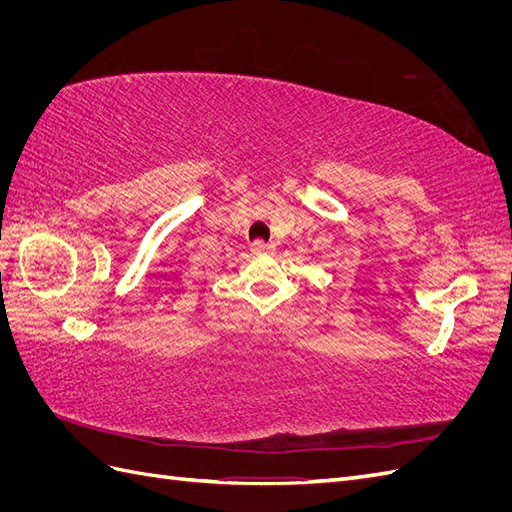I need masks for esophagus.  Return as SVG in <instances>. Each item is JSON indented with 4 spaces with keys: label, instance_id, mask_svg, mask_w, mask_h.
<instances>
[{
    "label": "esophagus",
    "instance_id": "obj_1",
    "mask_svg": "<svg viewBox=\"0 0 512 512\" xmlns=\"http://www.w3.org/2000/svg\"><path fill=\"white\" fill-rule=\"evenodd\" d=\"M250 250H252V254H256V256H260V254H273V252H275V245L265 243V241H254Z\"/></svg>",
    "mask_w": 512,
    "mask_h": 512
}]
</instances>
